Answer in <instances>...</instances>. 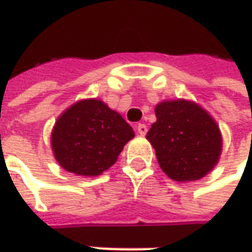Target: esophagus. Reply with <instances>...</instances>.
I'll list each match as a JSON object with an SVG mask.
<instances>
[{"instance_id": "obj_1", "label": "esophagus", "mask_w": 252, "mask_h": 252, "mask_svg": "<svg viewBox=\"0 0 252 252\" xmlns=\"http://www.w3.org/2000/svg\"><path fill=\"white\" fill-rule=\"evenodd\" d=\"M136 131H138V134L139 135H145L148 132V126H145V124H138V126H136Z\"/></svg>"}]
</instances>
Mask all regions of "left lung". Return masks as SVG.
Segmentation results:
<instances>
[{
  "instance_id": "1",
  "label": "left lung",
  "mask_w": 252,
  "mask_h": 252,
  "mask_svg": "<svg viewBox=\"0 0 252 252\" xmlns=\"http://www.w3.org/2000/svg\"><path fill=\"white\" fill-rule=\"evenodd\" d=\"M156 123L146 138L160 169L178 183L211 173L221 153V132L213 117L195 101L164 100L155 107Z\"/></svg>"
}]
</instances>
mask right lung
<instances>
[{
  "label": "right lung",
  "instance_id": "obj_1",
  "mask_svg": "<svg viewBox=\"0 0 252 252\" xmlns=\"http://www.w3.org/2000/svg\"><path fill=\"white\" fill-rule=\"evenodd\" d=\"M134 136L132 126L104 101L83 99L57 118L51 149L64 170L96 177L117 161L126 143Z\"/></svg>",
  "mask_w": 252,
  "mask_h": 252
}]
</instances>
